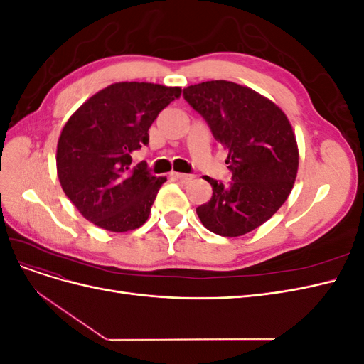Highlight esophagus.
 Masks as SVG:
<instances>
[{
    "label": "esophagus",
    "mask_w": 364,
    "mask_h": 364,
    "mask_svg": "<svg viewBox=\"0 0 364 364\" xmlns=\"http://www.w3.org/2000/svg\"><path fill=\"white\" fill-rule=\"evenodd\" d=\"M171 176L174 179H178L182 183H188L193 181V176L191 174H185V173H171Z\"/></svg>",
    "instance_id": "obj_1"
}]
</instances>
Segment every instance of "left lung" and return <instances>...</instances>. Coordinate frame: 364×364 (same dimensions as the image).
Listing matches in <instances>:
<instances>
[{"instance_id":"obj_1","label":"left lung","mask_w":364,"mask_h":364,"mask_svg":"<svg viewBox=\"0 0 364 364\" xmlns=\"http://www.w3.org/2000/svg\"><path fill=\"white\" fill-rule=\"evenodd\" d=\"M183 98L228 151L229 183L206 178L211 200L196 209L203 226L240 237L278 211L293 188L299 151L281 109L247 86L211 80L183 90Z\"/></svg>"}]
</instances>
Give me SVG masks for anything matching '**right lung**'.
I'll list each match as a JSON object with an SVG mask.
<instances>
[{
    "label": "right lung",
    "instance_id": "1",
    "mask_svg": "<svg viewBox=\"0 0 364 364\" xmlns=\"http://www.w3.org/2000/svg\"><path fill=\"white\" fill-rule=\"evenodd\" d=\"M181 87L121 82L92 95L63 126L58 176L80 214L111 232L144 225L161 185L146 162L132 167V153L149 144V129Z\"/></svg>",
    "mask_w": 364,
    "mask_h": 364
}]
</instances>
